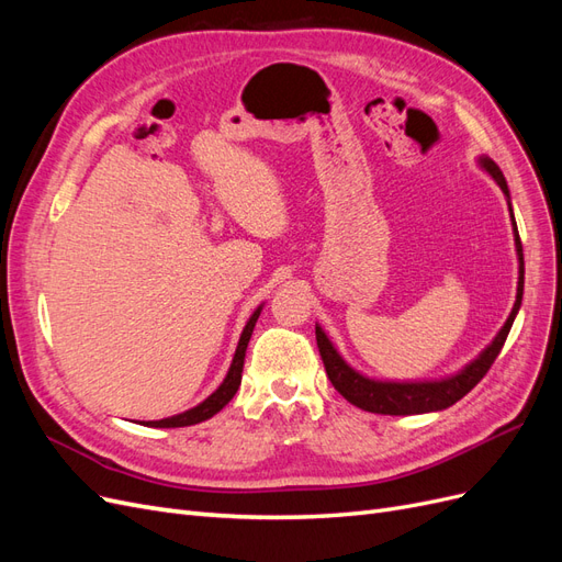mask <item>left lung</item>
I'll return each mask as SVG.
<instances>
[{"label":"left lung","instance_id":"left-lung-1","mask_svg":"<svg viewBox=\"0 0 562 562\" xmlns=\"http://www.w3.org/2000/svg\"><path fill=\"white\" fill-rule=\"evenodd\" d=\"M481 164L485 166V171L497 180V184L502 187V192L508 196V187L506 180L499 171V166L492 159H481ZM512 209V203H508ZM514 217V213H512ZM516 227V220H514ZM516 248H518V260H520V277H518V295H516V304L512 316L506 318L504 328L499 330V335L492 342L479 359H475L471 366H467L459 375L450 378V380H440V382H415V384H398V382H375L368 380L359 372L351 370L342 356L335 351V347L330 345V339L326 337L318 326H316V345H318V353L321 361L326 366L328 380L333 382V386L342 394L351 405L361 407V411L368 413H378V415H422V413H434V411H443V407H450L452 403H457L459 398H464L469 391L479 384L487 370L495 363V359L499 356L508 330L514 326V318L520 310V300H522V277H525V265H522V244L518 236V227H516Z\"/></svg>","mask_w":562,"mask_h":562}]
</instances>
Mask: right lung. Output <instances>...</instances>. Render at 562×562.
I'll return each mask as SVG.
<instances>
[{"label": "right lung", "mask_w": 562, "mask_h": 562, "mask_svg": "<svg viewBox=\"0 0 562 562\" xmlns=\"http://www.w3.org/2000/svg\"><path fill=\"white\" fill-rule=\"evenodd\" d=\"M260 316V307L255 310V314L250 316V321L246 323V328L241 333V339H239V347H236V353H234V361L229 366V372L225 382L217 386V391H213V394L199 403L196 407H192V411H187L182 415H173V417H166V419H159V422H147V427H157V429H176V427H192V424H199L203 419L213 417L215 413L223 411V407L234 398L236 389H239L241 384V370H244V359H246V347H248V339L252 335V328H255V321H258Z\"/></svg>", "instance_id": "add662e5"}]
</instances>
